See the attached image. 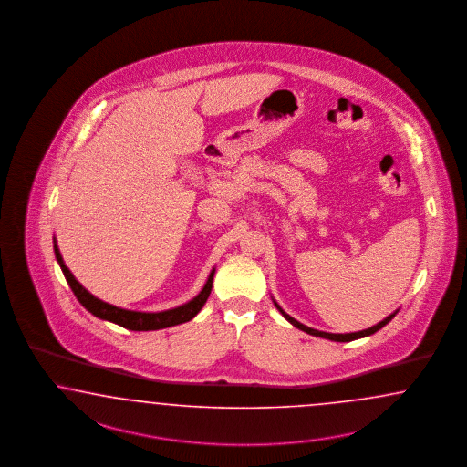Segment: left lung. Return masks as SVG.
I'll list each match as a JSON object with an SVG mask.
<instances>
[{"label":"left lung","mask_w":467,"mask_h":467,"mask_svg":"<svg viewBox=\"0 0 467 467\" xmlns=\"http://www.w3.org/2000/svg\"><path fill=\"white\" fill-rule=\"evenodd\" d=\"M275 306L280 309L281 315L286 317L294 327H297L299 330H304L306 334H311V336L323 337V338H330V340H336V342H349V340H355V338H361V337L372 336L375 334L377 330H380L384 325H388L389 321H391L392 317L396 313H392L389 317H386V319H382L380 323H377V325H373L370 328H367V330H361V332H353V334H328V332H319V330H315V328H309V327H306V325H302L299 323L297 319H294V317H290V315H286L283 309H281L280 306L275 302Z\"/></svg>","instance_id":"1"}]
</instances>
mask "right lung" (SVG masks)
<instances>
[{"label":"right lung","instance_id":"obj_1","mask_svg":"<svg viewBox=\"0 0 467 467\" xmlns=\"http://www.w3.org/2000/svg\"><path fill=\"white\" fill-rule=\"evenodd\" d=\"M56 250V259L60 264V269L66 276V280L69 283L76 299L79 300V304L90 311L94 317H100V319H108L112 321L123 328L129 330H135V332H148V330H160V328H167V327H173V325H181L186 323L189 319L196 317L202 307L205 306L206 299L212 292V281H213V273L215 269L210 273L208 280H206L203 290L194 297L189 300L184 306H179L175 309H168V311H161V313H139V311H129V309H121L116 307L112 304H108L104 300L97 299L88 290H85L79 281L76 280L73 273L67 269V265L62 261V255L58 252V246L54 244Z\"/></svg>","mask_w":467,"mask_h":467}]
</instances>
